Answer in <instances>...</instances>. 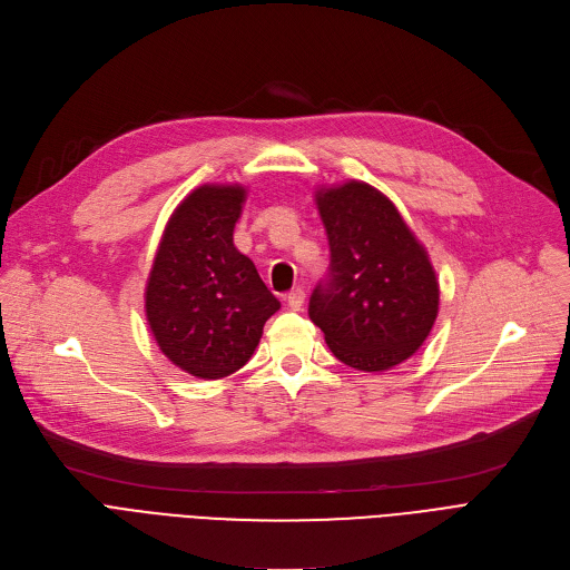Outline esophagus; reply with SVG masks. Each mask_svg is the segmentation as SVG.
<instances>
[{"label":"esophagus","mask_w":570,"mask_h":570,"mask_svg":"<svg viewBox=\"0 0 570 570\" xmlns=\"http://www.w3.org/2000/svg\"><path fill=\"white\" fill-rule=\"evenodd\" d=\"M286 303H288V307L293 309V312H301L303 309V305H305V293L297 288V291H291L288 295H286Z\"/></svg>","instance_id":"1"}]
</instances>
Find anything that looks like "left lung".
Masks as SVG:
<instances>
[{
    "label": "left lung",
    "instance_id": "1",
    "mask_svg": "<svg viewBox=\"0 0 570 570\" xmlns=\"http://www.w3.org/2000/svg\"><path fill=\"white\" fill-rule=\"evenodd\" d=\"M331 243V282L309 318L337 361L385 372L423 346L439 314V279L395 203L361 179L314 191Z\"/></svg>",
    "mask_w": 570,
    "mask_h": 570
}]
</instances>
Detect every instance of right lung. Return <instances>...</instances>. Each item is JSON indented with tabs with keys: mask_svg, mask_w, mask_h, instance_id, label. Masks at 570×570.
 <instances>
[{
	"mask_svg": "<svg viewBox=\"0 0 570 570\" xmlns=\"http://www.w3.org/2000/svg\"><path fill=\"white\" fill-rule=\"evenodd\" d=\"M243 185H200L164 228L145 286V316L161 353L196 379H224L254 355L282 305L233 245Z\"/></svg>",
	"mask_w": 570,
	"mask_h": 570,
	"instance_id": "1",
	"label": "right lung"
}]
</instances>
